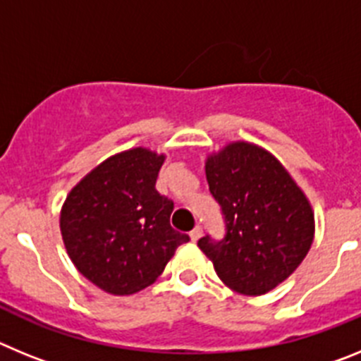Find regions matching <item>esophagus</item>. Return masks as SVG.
Masks as SVG:
<instances>
[{
	"label": "esophagus",
	"mask_w": 361,
	"mask_h": 361,
	"mask_svg": "<svg viewBox=\"0 0 361 361\" xmlns=\"http://www.w3.org/2000/svg\"><path fill=\"white\" fill-rule=\"evenodd\" d=\"M200 237H202V228H200V226H197V228L191 229V231H190L191 242H197Z\"/></svg>",
	"instance_id": "obj_1"
}]
</instances>
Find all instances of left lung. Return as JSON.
Returning <instances> with one entry per match:
<instances>
[{
  "label": "left lung",
  "mask_w": 361,
  "mask_h": 361,
  "mask_svg": "<svg viewBox=\"0 0 361 361\" xmlns=\"http://www.w3.org/2000/svg\"><path fill=\"white\" fill-rule=\"evenodd\" d=\"M204 170L228 231L216 244L200 238V251L229 289L266 295L288 280L311 250V202L286 166L255 142L231 141L208 153Z\"/></svg>",
  "instance_id": "left-lung-1"
}]
</instances>
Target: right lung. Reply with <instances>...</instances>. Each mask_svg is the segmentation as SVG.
I'll use <instances>...</instances> for the list:
<instances>
[{
    "label": "right lung",
    "mask_w": 361,
    "mask_h": 361,
    "mask_svg": "<svg viewBox=\"0 0 361 361\" xmlns=\"http://www.w3.org/2000/svg\"><path fill=\"white\" fill-rule=\"evenodd\" d=\"M166 153L146 146L110 155L68 191L59 215L75 269L104 293L128 296L161 276L188 235L170 226L173 202L155 190Z\"/></svg>",
    "instance_id": "right-lung-1"
}]
</instances>
